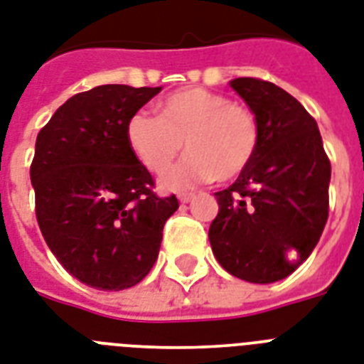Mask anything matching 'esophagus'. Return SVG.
I'll return each instance as SVG.
<instances>
[{
  "instance_id": "1",
  "label": "esophagus",
  "mask_w": 364,
  "mask_h": 364,
  "mask_svg": "<svg viewBox=\"0 0 364 364\" xmlns=\"http://www.w3.org/2000/svg\"><path fill=\"white\" fill-rule=\"evenodd\" d=\"M177 198H179V202L181 203H188L194 198V194L192 192H181V194H177Z\"/></svg>"
}]
</instances>
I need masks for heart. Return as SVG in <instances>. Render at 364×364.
I'll use <instances>...</instances> for the list:
<instances>
[{
  "mask_svg": "<svg viewBox=\"0 0 364 364\" xmlns=\"http://www.w3.org/2000/svg\"><path fill=\"white\" fill-rule=\"evenodd\" d=\"M159 117L138 112L127 123V141L144 166L164 173L183 141L188 155L162 179L168 188L232 181L250 166L259 147V125L250 108L205 87L173 91L159 102Z\"/></svg>",
  "mask_w": 364,
  "mask_h": 364,
  "instance_id": "1",
  "label": "heart"
}]
</instances>
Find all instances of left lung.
Here are the masks:
<instances>
[{
  "instance_id": "8db88e82",
  "label": "left lung",
  "mask_w": 364,
  "mask_h": 364,
  "mask_svg": "<svg viewBox=\"0 0 364 364\" xmlns=\"http://www.w3.org/2000/svg\"><path fill=\"white\" fill-rule=\"evenodd\" d=\"M259 125L258 153L233 185L215 192L213 254L254 284L286 279L310 256L329 217L331 162L316 119L282 87L259 78L230 82ZM289 248L300 252L288 262Z\"/></svg>"
}]
</instances>
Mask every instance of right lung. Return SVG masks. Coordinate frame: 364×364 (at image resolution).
Segmentation results:
<instances>
[{"mask_svg": "<svg viewBox=\"0 0 364 364\" xmlns=\"http://www.w3.org/2000/svg\"><path fill=\"white\" fill-rule=\"evenodd\" d=\"M161 87L108 84L76 93L35 141L29 176L38 228L58 262L97 289L138 284L155 265L179 208L156 196L127 141V123Z\"/></svg>", "mask_w": 364, "mask_h": 364, "instance_id": "add662e5", "label": "right lung"}]
</instances>
